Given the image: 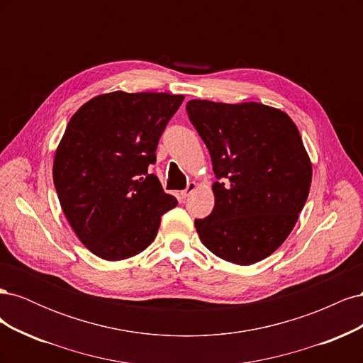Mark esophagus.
<instances>
[{
    "instance_id": "34e87169",
    "label": "esophagus",
    "mask_w": 363,
    "mask_h": 363,
    "mask_svg": "<svg viewBox=\"0 0 363 363\" xmlns=\"http://www.w3.org/2000/svg\"><path fill=\"white\" fill-rule=\"evenodd\" d=\"M196 186H199V184H196L195 182H189L188 186H186V189L180 192V195L183 196V199H186V196H189V195L196 189Z\"/></svg>"
}]
</instances>
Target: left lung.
Here are the masks:
<instances>
[{
  "instance_id": "8db88e82",
  "label": "left lung",
  "mask_w": 363,
  "mask_h": 363,
  "mask_svg": "<svg viewBox=\"0 0 363 363\" xmlns=\"http://www.w3.org/2000/svg\"><path fill=\"white\" fill-rule=\"evenodd\" d=\"M191 123L211 152L215 206L195 219L203 245L236 265L276 251L303 211L312 162L288 113L260 103L191 100Z\"/></svg>"
}]
</instances>
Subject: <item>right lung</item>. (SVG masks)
I'll use <instances>...</instances> for the list:
<instances>
[{"mask_svg":"<svg viewBox=\"0 0 363 363\" xmlns=\"http://www.w3.org/2000/svg\"><path fill=\"white\" fill-rule=\"evenodd\" d=\"M184 95H96L77 111L59 142L52 180L82 244L104 260H124L155 240L162 215L177 206L148 167Z\"/></svg>","mask_w":363,"mask_h":363,"instance_id":"right-lung-1","label":"right lung"}]
</instances>
